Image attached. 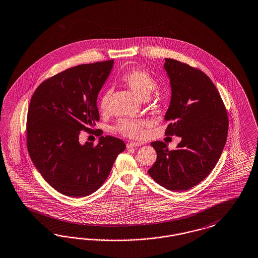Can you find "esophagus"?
I'll return each instance as SVG.
<instances>
[{
  "instance_id": "34e87169",
  "label": "esophagus",
  "mask_w": 258,
  "mask_h": 258,
  "mask_svg": "<svg viewBox=\"0 0 258 258\" xmlns=\"http://www.w3.org/2000/svg\"><path fill=\"white\" fill-rule=\"evenodd\" d=\"M141 146V143H138V142H130L126 144V147L130 149V148H134V147H139Z\"/></svg>"
}]
</instances>
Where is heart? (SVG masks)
<instances>
[{
	"label": "heart",
	"instance_id": "obj_1",
	"mask_svg": "<svg viewBox=\"0 0 258 258\" xmlns=\"http://www.w3.org/2000/svg\"><path fill=\"white\" fill-rule=\"evenodd\" d=\"M122 81L133 90L136 96L141 99H147L156 87L155 79L149 73L141 69H133L124 73L122 76ZM111 89H107L101 97L99 108L102 112H106L108 110ZM143 125L144 123L142 121L135 119H124L119 121L115 126V131L128 137L140 138L144 134Z\"/></svg>",
	"mask_w": 258,
	"mask_h": 258
}]
</instances>
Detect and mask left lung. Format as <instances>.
<instances>
[{
	"label": "left lung",
	"mask_w": 258,
	"mask_h": 258,
	"mask_svg": "<svg viewBox=\"0 0 258 258\" xmlns=\"http://www.w3.org/2000/svg\"><path fill=\"white\" fill-rule=\"evenodd\" d=\"M172 96L165 114L166 135L181 141L169 151L164 142L151 145L157 154L148 171L155 181L171 191H184L211 173L227 141L228 118L216 86L201 70L165 58Z\"/></svg>",
	"instance_id": "8db88e82"
}]
</instances>
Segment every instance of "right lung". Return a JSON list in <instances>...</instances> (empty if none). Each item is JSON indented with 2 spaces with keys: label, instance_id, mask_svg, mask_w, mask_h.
Segmentation results:
<instances>
[{
  "label": "right lung",
  "instance_id": "add662e5",
  "mask_svg": "<svg viewBox=\"0 0 258 258\" xmlns=\"http://www.w3.org/2000/svg\"><path fill=\"white\" fill-rule=\"evenodd\" d=\"M113 59L82 64L46 80L33 93L28 110L27 146L43 178L68 197H86L109 175L123 140L106 135L97 146L81 144L82 131L100 120L97 99Z\"/></svg>",
  "mask_w": 258,
  "mask_h": 258
}]
</instances>
